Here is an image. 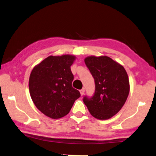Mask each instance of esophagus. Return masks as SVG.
<instances>
[{
  "instance_id": "34e87169",
  "label": "esophagus",
  "mask_w": 156,
  "mask_h": 156,
  "mask_svg": "<svg viewBox=\"0 0 156 156\" xmlns=\"http://www.w3.org/2000/svg\"><path fill=\"white\" fill-rule=\"evenodd\" d=\"M84 91H85V90H84V88H82V90H80L81 96H83V95H84Z\"/></svg>"
}]
</instances>
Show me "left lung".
<instances>
[{
	"instance_id": "8db88e82",
	"label": "left lung",
	"mask_w": 156,
	"mask_h": 156,
	"mask_svg": "<svg viewBox=\"0 0 156 156\" xmlns=\"http://www.w3.org/2000/svg\"><path fill=\"white\" fill-rule=\"evenodd\" d=\"M84 62L94 79L95 91L91 97H84V103L94 117L110 119L121 110L129 95L127 72L107 56H89Z\"/></svg>"
}]
</instances>
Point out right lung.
<instances>
[{
    "mask_svg": "<svg viewBox=\"0 0 156 156\" xmlns=\"http://www.w3.org/2000/svg\"><path fill=\"white\" fill-rule=\"evenodd\" d=\"M75 58L70 55H50L36 66L30 74L29 88L33 102L51 119L68 115L80 97V92L72 86L74 75L70 66Z\"/></svg>",
    "mask_w": 156,
    "mask_h": 156,
    "instance_id": "obj_1",
    "label": "right lung"
}]
</instances>
